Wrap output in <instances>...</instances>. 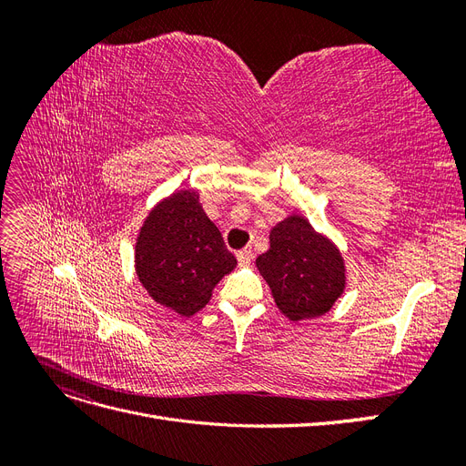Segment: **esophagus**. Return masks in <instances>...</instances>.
Segmentation results:
<instances>
[{"label":"esophagus","mask_w":466,"mask_h":466,"mask_svg":"<svg viewBox=\"0 0 466 466\" xmlns=\"http://www.w3.org/2000/svg\"><path fill=\"white\" fill-rule=\"evenodd\" d=\"M252 258H255V255H252V252H250L248 248H243V250H238V252H237L238 266H250Z\"/></svg>","instance_id":"obj_1"}]
</instances>
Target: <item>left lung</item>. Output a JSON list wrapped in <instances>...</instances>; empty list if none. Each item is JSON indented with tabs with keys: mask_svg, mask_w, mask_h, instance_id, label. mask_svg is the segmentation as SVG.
<instances>
[{
	"mask_svg": "<svg viewBox=\"0 0 466 466\" xmlns=\"http://www.w3.org/2000/svg\"><path fill=\"white\" fill-rule=\"evenodd\" d=\"M257 268L279 311L295 322L329 313L346 288L342 252L303 216L274 225Z\"/></svg>",
	"mask_w": 466,
	"mask_h": 466,
	"instance_id": "1",
	"label": "left lung"
}]
</instances>
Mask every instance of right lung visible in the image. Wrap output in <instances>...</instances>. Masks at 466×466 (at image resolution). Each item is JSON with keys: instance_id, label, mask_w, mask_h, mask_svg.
I'll return each mask as SVG.
<instances>
[{"instance_id": "right-lung-1", "label": "right lung", "mask_w": 466, "mask_h": 466, "mask_svg": "<svg viewBox=\"0 0 466 466\" xmlns=\"http://www.w3.org/2000/svg\"><path fill=\"white\" fill-rule=\"evenodd\" d=\"M194 190L155 204L136 241V274L151 298L180 317L198 313L237 266Z\"/></svg>"}]
</instances>
